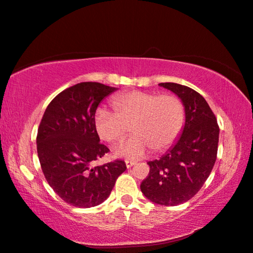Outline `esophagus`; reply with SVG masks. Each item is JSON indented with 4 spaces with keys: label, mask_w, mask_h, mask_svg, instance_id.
<instances>
[{
    "label": "esophagus",
    "mask_w": 253,
    "mask_h": 253,
    "mask_svg": "<svg viewBox=\"0 0 253 253\" xmlns=\"http://www.w3.org/2000/svg\"><path fill=\"white\" fill-rule=\"evenodd\" d=\"M136 162L135 161H131V160H126V168L128 169V168H131V167H133L134 165H135Z\"/></svg>",
    "instance_id": "34e87169"
}]
</instances>
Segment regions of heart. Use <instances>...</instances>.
<instances>
[{
	"mask_svg": "<svg viewBox=\"0 0 253 253\" xmlns=\"http://www.w3.org/2000/svg\"><path fill=\"white\" fill-rule=\"evenodd\" d=\"M114 111L100 107L94 115V126L106 143H121L130 126L133 135L116 149L117 156L142 158L151 149L161 153L176 142L185 121L182 100L172 94L133 91L118 94L111 100Z\"/></svg>",
	"mask_w": 253,
	"mask_h": 253,
	"instance_id": "heart-1",
	"label": "heart"
}]
</instances>
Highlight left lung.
<instances>
[{"label": "left lung", "mask_w": 253, "mask_h": 253, "mask_svg": "<svg viewBox=\"0 0 253 253\" xmlns=\"http://www.w3.org/2000/svg\"><path fill=\"white\" fill-rule=\"evenodd\" d=\"M159 85L182 99L186 120L174 147L148 162L149 173L141 190L153 203L177 206L193 198L209 177L216 160L220 127L210 106L195 89L172 82Z\"/></svg>", "instance_id": "8db88e82"}]
</instances>
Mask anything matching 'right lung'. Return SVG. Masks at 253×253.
I'll return each instance as SVG.
<instances>
[{
    "instance_id": "add662e5",
    "label": "right lung",
    "mask_w": 253,
    "mask_h": 253,
    "mask_svg": "<svg viewBox=\"0 0 253 253\" xmlns=\"http://www.w3.org/2000/svg\"><path fill=\"white\" fill-rule=\"evenodd\" d=\"M115 89L98 82L66 88L48 104L39 126L37 150L44 176L54 192L74 207L102 204L126 169L120 159L89 166L109 153L107 146L99 143L94 115Z\"/></svg>"
}]
</instances>
